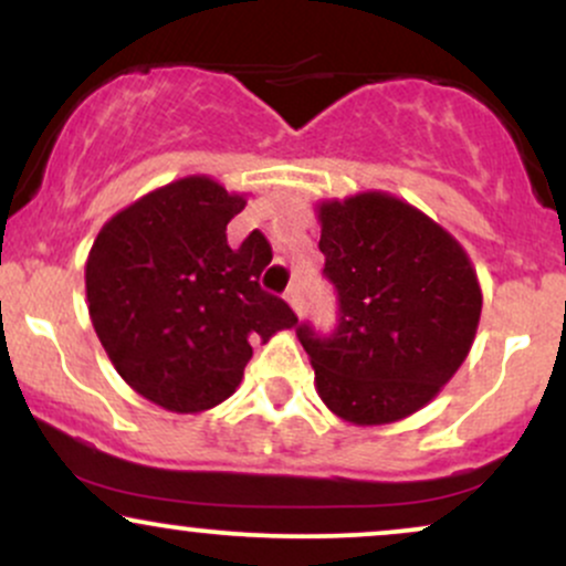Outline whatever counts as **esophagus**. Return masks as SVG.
<instances>
[{
  "mask_svg": "<svg viewBox=\"0 0 566 566\" xmlns=\"http://www.w3.org/2000/svg\"><path fill=\"white\" fill-rule=\"evenodd\" d=\"M284 301L290 303V308L295 311V314H301L303 311V297H301V284L297 282H292L290 287H287V292H284Z\"/></svg>",
  "mask_w": 566,
  "mask_h": 566,
  "instance_id": "1",
  "label": "esophagus"
}]
</instances>
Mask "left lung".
<instances>
[{"mask_svg": "<svg viewBox=\"0 0 566 566\" xmlns=\"http://www.w3.org/2000/svg\"><path fill=\"white\" fill-rule=\"evenodd\" d=\"M324 276L340 319L329 337L297 327L316 394L354 426H388L447 386L476 337L482 287L469 252L386 191L316 205Z\"/></svg>", "mask_w": 566, "mask_h": 566, "instance_id": "left-lung-1", "label": "left lung"}]
</instances>
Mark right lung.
I'll return each mask as SVG.
<instances>
[{"mask_svg": "<svg viewBox=\"0 0 566 566\" xmlns=\"http://www.w3.org/2000/svg\"><path fill=\"white\" fill-rule=\"evenodd\" d=\"M207 175L154 188L95 237L84 265L95 335L143 399L193 415L237 391L252 356L297 316L261 290L271 244L252 231L233 250L226 226L244 210Z\"/></svg>", "mask_w": 566, "mask_h": 566, "instance_id": "1", "label": "right lung"}]
</instances>
